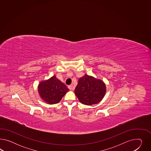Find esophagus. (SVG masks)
Wrapping results in <instances>:
<instances>
[{"instance_id":"esophagus-1","label":"esophagus","mask_w":151,"mask_h":151,"mask_svg":"<svg viewBox=\"0 0 151 151\" xmlns=\"http://www.w3.org/2000/svg\"><path fill=\"white\" fill-rule=\"evenodd\" d=\"M68 88H69V90H73V85H70L69 86H68Z\"/></svg>"}]
</instances>
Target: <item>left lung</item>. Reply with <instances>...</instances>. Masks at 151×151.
<instances>
[{"instance_id":"8db88e82","label":"left lung","mask_w":151,"mask_h":151,"mask_svg":"<svg viewBox=\"0 0 151 151\" xmlns=\"http://www.w3.org/2000/svg\"><path fill=\"white\" fill-rule=\"evenodd\" d=\"M106 91V85L102 80L87 74L78 79L74 91L79 101L87 106H92L101 102Z\"/></svg>"}]
</instances>
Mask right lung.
<instances>
[{"label": "right lung", "mask_w": 151, "mask_h": 151, "mask_svg": "<svg viewBox=\"0 0 151 151\" xmlns=\"http://www.w3.org/2000/svg\"><path fill=\"white\" fill-rule=\"evenodd\" d=\"M69 90L56 76L42 81L38 84V92L42 99L49 104H57Z\"/></svg>", "instance_id": "right-lung-1"}]
</instances>
